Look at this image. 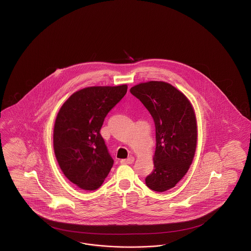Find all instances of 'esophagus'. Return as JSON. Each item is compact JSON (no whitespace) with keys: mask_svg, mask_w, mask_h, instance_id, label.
<instances>
[{"mask_svg":"<svg viewBox=\"0 0 251 251\" xmlns=\"http://www.w3.org/2000/svg\"><path fill=\"white\" fill-rule=\"evenodd\" d=\"M133 162H134V157L133 156H130L129 158L123 159V160L120 161V163L123 164V165H130V164H132Z\"/></svg>","mask_w":251,"mask_h":251,"instance_id":"1","label":"esophagus"}]
</instances>
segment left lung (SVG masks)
Wrapping results in <instances>:
<instances>
[{"mask_svg":"<svg viewBox=\"0 0 251 251\" xmlns=\"http://www.w3.org/2000/svg\"><path fill=\"white\" fill-rule=\"evenodd\" d=\"M130 91L155 124L154 169L146 178V184L153 191H167L187 173L195 156L198 125L194 108L186 96L166 82L141 83Z\"/></svg>","mask_w":251,"mask_h":251,"instance_id":"1","label":"left lung"}]
</instances>
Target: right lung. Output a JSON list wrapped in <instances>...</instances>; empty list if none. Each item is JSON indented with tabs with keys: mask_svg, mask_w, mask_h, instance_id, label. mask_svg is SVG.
I'll list each match as a JSON object with an SVG mask.
<instances>
[{
	"mask_svg": "<svg viewBox=\"0 0 251 251\" xmlns=\"http://www.w3.org/2000/svg\"><path fill=\"white\" fill-rule=\"evenodd\" d=\"M127 88V84L85 87L60 108L53 127L54 154L64 175L81 189H98L113 167L100 131Z\"/></svg>",
	"mask_w": 251,
	"mask_h": 251,
	"instance_id": "1",
	"label": "right lung"
}]
</instances>
